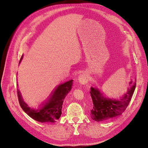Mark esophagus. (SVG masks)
Wrapping results in <instances>:
<instances>
[{
	"label": "esophagus",
	"instance_id": "1",
	"mask_svg": "<svg viewBox=\"0 0 148 148\" xmlns=\"http://www.w3.org/2000/svg\"><path fill=\"white\" fill-rule=\"evenodd\" d=\"M79 82L82 84H86L88 82V77L85 74H82L79 77Z\"/></svg>",
	"mask_w": 148,
	"mask_h": 148
}]
</instances>
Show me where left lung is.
<instances>
[{"instance_id":"left-lung-1","label":"left lung","mask_w":148,"mask_h":148,"mask_svg":"<svg viewBox=\"0 0 148 148\" xmlns=\"http://www.w3.org/2000/svg\"><path fill=\"white\" fill-rule=\"evenodd\" d=\"M130 88L119 99L107 98L98 88H90V94L93 101L90 117L97 122L112 119L122 114L128 106L136 86V80L130 82Z\"/></svg>"}]
</instances>
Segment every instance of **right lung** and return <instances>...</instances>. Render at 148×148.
<instances>
[{"instance_id": "right-lung-1", "label": "right lung", "mask_w": 148, "mask_h": 148, "mask_svg": "<svg viewBox=\"0 0 148 148\" xmlns=\"http://www.w3.org/2000/svg\"><path fill=\"white\" fill-rule=\"evenodd\" d=\"M22 55L19 64L21 61ZM73 80H69L61 84L54 89L47 101L42 104L37 110L28 107L23 100L20 91L17 89V95L20 105L26 114L34 120L40 122H55L60 117L62 114V104L68 93L71 90Z\"/></svg>"}]
</instances>
